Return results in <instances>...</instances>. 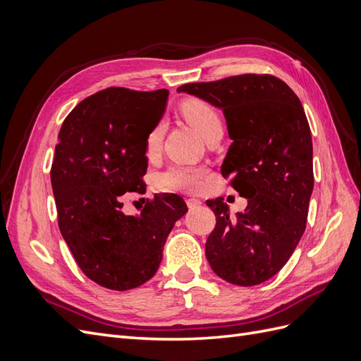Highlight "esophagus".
<instances>
[{
	"label": "esophagus",
	"mask_w": 361,
	"mask_h": 361,
	"mask_svg": "<svg viewBox=\"0 0 361 361\" xmlns=\"http://www.w3.org/2000/svg\"><path fill=\"white\" fill-rule=\"evenodd\" d=\"M187 204H188L190 209H194V207L200 206V204H202V202H200V200H197V199H187Z\"/></svg>",
	"instance_id": "esophagus-1"
}]
</instances>
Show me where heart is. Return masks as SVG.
I'll return each mask as SVG.
<instances>
[{
	"label": "heart",
	"instance_id": "heart-1",
	"mask_svg": "<svg viewBox=\"0 0 361 361\" xmlns=\"http://www.w3.org/2000/svg\"><path fill=\"white\" fill-rule=\"evenodd\" d=\"M182 114L190 125L204 138L214 129L221 128V118L211 105L200 101H191L182 106ZM162 126L158 125L152 129L146 140L147 154H154L161 146ZM206 169L203 167H171L161 174L159 183L164 190L195 192L202 188L206 178Z\"/></svg>",
	"mask_w": 361,
	"mask_h": 361
}]
</instances>
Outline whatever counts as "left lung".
Returning a JSON list of instances; mask_svg holds the SVG:
<instances>
[{"label":"left lung","instance_id":"obj_1","mask_svg":"<svg viewBox=\"0 0 361 361\" xmlns=\"http://www.w3.org/2000/svg\"><path fill=\"white\" fill-rule=\"evenodd\" d=\"M178 92L223 110L232 145L221 174L248 199L235 218L223 197L206 202L216 218L206 241L207 262L232 285H260L285 267L305 231L313 146L304 108L290 87L272 75L190 82Z\"/></svg>","mask_w":361,"mask_h":361}]
</instances>
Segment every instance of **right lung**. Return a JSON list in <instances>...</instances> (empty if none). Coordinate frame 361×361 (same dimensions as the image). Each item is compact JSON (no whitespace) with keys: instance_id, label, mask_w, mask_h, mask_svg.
<instances>
[{"instance_id":"obj_1","label":"right lung","mask_w":361,"mask_h":361,"mask_svg":"<svg viewBox=\"0 0 361 361\" xmlns=\"http://www.w3.org/2000/svg\"><path fill=\"white\" fill-rule=\"evenodd\" d=\"M169 90L110 87L64 118L51 167L59 227L84 274L111 290L155 276L171 228L188 207L158 194L137 216L122 212L125 192L146 191V140L166 110Z\"/></svg>"}]
</instances>
